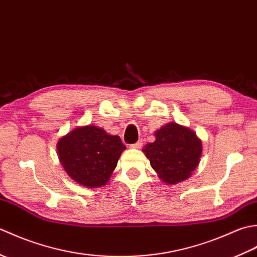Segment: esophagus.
Listing matches in <instances>:
<instances>
[{"mask_svg": "<svg viewBox=\"0 0 257 257\" xmlns=\"http://www.w3.org/2000/svg\"><path fill=\"white\" fill-rule=\"evenodd\" d=\"M141 146H143V140L140 139V140H138L136 144L130 145V148H133V149H140Z\"/></svg>", "mask_w": 257, "mask_h": 257, "instance_id": "obj_1", "label": "esophagus"}]
</instances>
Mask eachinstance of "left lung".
<instances>
[{"instance_id":"obj_1","label":"left lung","mask_w":257,"mask_h":257,"mask_svg":"<svg viewBox=\"0 0 257 257\" xmlns=\"http://www.w3.org/2000/svg\"><path fill=\"white\" fill-rule=\"evenodd\" d=\"M156 140L143 151L165 183L176 184L187 180L200 162L202 143L192 130L169 122L155 133Z\"/></svg>"}]
</instances>
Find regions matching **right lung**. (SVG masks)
Wrapping results in <instances>:
<instances>
[{
	"label": "right lung",
	"instance_id": "obj_1",
	"mask_svg": "<svg viewBox=\"0 0 257 257\" xmlns=\"http://www.w3.org/2000/svg\"><path fill=\"white\" fill-rule=\"evenodd\" d=\"M125 146L119 136L88 124L78 127L57 143L58 158L74 181L86 188L105 185Z\"/></svg>",
	"mask_w": 257,
	"mask_h": 257
}]
</instances>
